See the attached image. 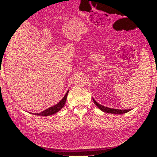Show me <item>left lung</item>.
<instances>
[{"instance_id":"left-lung-1","label":"left lung","mask_w":157,"mask_h":157,"mask_svg":"<svg viewBox=\"0 0 157 157\" xmlns=\"http://www.w3.org/2000/svg\"><path fill=\"white\" fill-rule=\"evenodd\" d=\"M93 101L94 103L96 104V105L100 109L101 111H103L104 113H111V114H116V115H121V114L126 113L128 111H130V109H113V108H109L105 106H103L100 104L98 103L95 99L92 98Z\"/></svg>"}]
</instances>
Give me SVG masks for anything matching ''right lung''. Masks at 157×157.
<instances>
[{
  "label": "right lung",
  "mask_w": 157,
  "mask_h": 157,
  "mask_svg": "<svg viewBox=\"0 0 157 157\" xmlns=\"http://www.w3.org/2000/svg\"><path fill=\"white\" fill-rule=\"evenodd\" d=\"M69 92V90H67V93L65 94V95L64 96V97L63 98V99L61 100L56 104V105L52 106L51 107H49L48 109H46V110L42 111L41 113H33V115H35L37 116H42V117H46V116H50V115H54L56 113H58L59 111H60L61 109H62L66 102V99H67V94Z\"/></svg>",
  "instance_id": "1"
}]
</instances>
